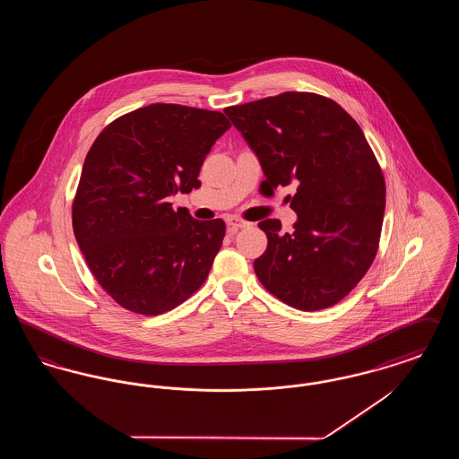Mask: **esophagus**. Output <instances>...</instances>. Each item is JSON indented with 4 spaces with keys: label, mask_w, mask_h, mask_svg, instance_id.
Here are the masks:
<instances>
[{
    "label": "esophagus",
    "mask_w": 459,
    "mask_h": 459,
    "mask_svg": "<svg viewBox=\"0 0 459 459\" xmlns=\"http://www.w3.org/2000/svg\"><path fill=\"white\" fill-rule=\"evenodd\" d=\"M244 227H247V221H244V220L238 219V217L227 219V229L230 234H236L239 229H244Z\"/></svg>",
    "instance_id": "obj_1"
}]
</instances>
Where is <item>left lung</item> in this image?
I'll use <instances>...</instances> for the list:
<instances>
[{
  "mask_svg": "<svg viewBox=\"0 0 459 459\" xmlns=\"http://www.w3.org/2000/svg\"><path fill=\"white\" fill-rule=\"evenodd\" d=\"M223 113L256 154L264 184L298 182L284 234L263 220L266 251L255 272L285 305L316 311L339 303L363 279L378 249L385 182L365 134L348 111L313 92H282Z\"/></svg>",
  "mask_w": 459,
  "mask_h": 459,
  "instance_id": "left-lung-1",
  "label": "left lung"
}]
</instances>
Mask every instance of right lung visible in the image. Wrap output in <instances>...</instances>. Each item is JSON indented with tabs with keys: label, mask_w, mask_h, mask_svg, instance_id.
<instances>
[{
	"label": "right lung",
	"mask_w": 459,
	"mask_h": 459,
	"mask_svg": "<svg viewBox=\"0 0 459 459\" xmlns=\"http://www.w3.org/2000/svg\"><path fill=\"white\" fill-rule=\"evenodd\" d=\"M229 129L220 111L154 103L117 118L92 143L72 223L92 275L118 305L160 315L206 281L225 223L175 212L169 197L201 186V165Z\"/></svg>",
	"instance_id": "1"
}]
</instances>
